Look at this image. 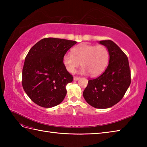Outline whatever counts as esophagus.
Listing matches in <instances>:
<instances>
[{
    "label": "esophagus",
    "mask_w": 147,
    "mask_h": 147,
    "mask_svg": "<svg viewBox=\"0 0 147 147\" xmlns=\"http://www.w3.org/2000/svg\"><path fill=\"white\" fill-rule=\"evenodd\" d=\"M73 79H74V81H77V80H78L80 79V78L79 77H76V76H74Z\"/></svg>",
    "instance_id": "esophagus-1"
}]
</instances>
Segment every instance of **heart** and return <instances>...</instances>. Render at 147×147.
I'll use <instances>...</instances> for the list:
<instances>
[{
    "mask_svg": "<svg viewBox=\"0 0 147 147\" xmlns=\"http://www.w3.org/2000/svg\"><path fill=\"white\" fill-rule=\"evenodd\" d=\"M72 52L73 54L66 53L62 59L63 64L70 73H74L82 64L83 67L80 71V74L89 73L92 76H96L107 66L109 54L104 45L82 43L72 49Z\"/></svg>",
    "mask_w": 147,
    "mask_h": 147,
    "instance_id": "1",
    "label": "heart"
}]
</instances>
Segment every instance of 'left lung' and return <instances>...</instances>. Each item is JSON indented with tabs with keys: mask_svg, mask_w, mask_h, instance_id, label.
<instances>
[{
	"mask_svg": "<svg viewBox=\"0 0 147 147\" xmlns=\"http://www.w3.org/2000/svg\"><path fill=\"white\" fill-rule=\"evenodd\" d=\"M107 49L109 62L100 76L88 81L83 95L86 102L97 109H107L123 98L131 83L128 59L111 40L98 42Z\"/></svg>",
	"mask_w": 147,
	"mask_h": 147,
	"instance_id": "8db88e82",
	"label": "left lung"
}]
</instances>
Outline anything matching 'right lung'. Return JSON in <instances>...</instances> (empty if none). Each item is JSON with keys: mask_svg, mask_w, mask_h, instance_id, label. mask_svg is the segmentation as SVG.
I'll return each instance as SVG.
<instances>
[{"mask_svg": "<svg viewBox=\"0 0 147 147\" xmlns=\"http://www.w3.org/2000/svg\"><path fill=\"white\" fill-rule=\"evenodd\" d=\"M77 42L56 38L42 39L33 45L24 60L22 85L27 95L40 107L51 108L63 101L65 86L73 77L62 59Z\"/></svg>", "mask_w": 147, "mask_h": 147, "instance_id": "add662e5", "label": "right lung"}]
</instances>
